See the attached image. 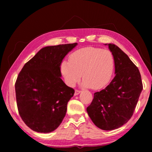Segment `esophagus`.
<instances>
[{
    "label": "esophagus",
    "mask_w": 152,
    "mask_h": 152,
    "mask_svg": "<svg viewBox=\"0 0 152 152\" xmlns=\"http://www.w3.org/2000/svg\"><path fill=\"white\" fill-rule=\"evenodd\" d=\"M82 91H80V90H78V89H76L75 90V92H74V95L75 96H76V95H79L80 93H81Z\"/></svg>",
    "instance_id": "1"
}]
</instances>
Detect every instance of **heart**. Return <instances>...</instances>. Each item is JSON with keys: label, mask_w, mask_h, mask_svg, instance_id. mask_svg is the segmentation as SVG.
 Listing matches in <instances>:
<instances>
[{"label": "heart", "mask_w": 152, "mask_h": 152, "mask_svg": "<svg viewBox=\"0 0 152 152\" xmlns=\"http://www.w3.org/2000/svg\"><path fill=\"white\" fill-rule=\"evenodd\" d=\"M115 69V59L107 50L87 47L70 55L69 63L63 62L61 70L67 84L73 86L81 78L82 86L93 89L105 87L111 80Z\"/></svg>", "instance_id": "1"}]
</instances>
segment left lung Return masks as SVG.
<instances>
[{"mask_svg": "<svg viewBox=\"0 0 152 152\" xmlns=\"http://www.w3.org/2000/svg\"><path fill=\"white\" fill-rule=\"evenodd\" d=\"M105 45L114 57L115 76L104 89L94 93L87 112L96 127L110 131L131 119L143 86L139 70L127 55L115 44Z\"/></svg>", "mask_w": 152, "mask_h": 152, "instance_id": "1", "label": "left lung"}]
</instances>
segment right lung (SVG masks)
<instances>
[{"label":"right lung","mask_w":152,"mask_h":152,"mask_svg":"<svg viewBox=\"0 0 152 152\" xmlns=\"http://www.w3.org/2000/svg\"><path fill=\"white\" fill-rule=\"evenodd\" d=\"M77 44L42 48L19 74L15 84L19 114L34 131H53L66 115L68 102L74 90L61 79V64Z\"/></svg>","instance_id":"obj_1"}]
</instances>
